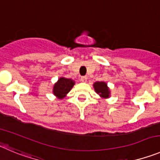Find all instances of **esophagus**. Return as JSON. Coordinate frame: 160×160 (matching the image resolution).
Returning <instances> with one entry per match:
<instances>
[{
  "instance_id": "1",
  "label": "esophagus",
  "mask_w": 160,
  "mask_h": 160,
  "mask_svg": "<svg viewBox=\"0 0 160 160\" xmlns=\"http://www.w3.org/2000/svg\"><path fill=\"white\" fill-rule=\"evenodd\" d=\"M81 81L82 82H87V77H86V76H82V77H81Z\"/></svg>"
}]
</instances>
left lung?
<instances>
[{
    "mask_svg": "<svg viewBox=\"0 0 160 160\" xmlns=\"http://www.w3.org/2000/svg\"><path fill=\"white\" fill-rule=\"evenodd\" d=\"M93 87L98 94L102 98H109L110 95V90L105 82H97L93 84Z\"/></svg>",
    "mask_w": 160,
    "mask_h": 160,
    "instance_id": "left-lung-1",
    "label": "left lung"
}]
</instances>
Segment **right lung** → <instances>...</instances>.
<instances>
[{
  "label": "right lung",
  "mask_w": 160,
  "mask_h": 160,
  "mask_svg": "<svg viewBox=\"0 0 160 160\" xmlns=\"http://www.w3.org/2000/svg\"><path fill=\"white\" fill-rule=\"evenodd\" d=\"M75 82L70 78H60L53 87V93L59 99H62L70 91Z\"/></svg>",
  "instance_id": "right-lung-1"
}]
</instances>
